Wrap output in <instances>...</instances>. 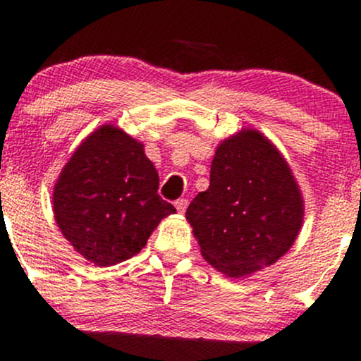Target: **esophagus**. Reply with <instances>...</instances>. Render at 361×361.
Segmentation results:
<instances>
[{"label":"esophagus","mask_w":361,"mask_h":361,"mask_svg":"<svg viewBox=\"0 0 361 361\" xmlns=\"http://www.w3.org/2000/svg\"><path fill=\"white\" fill-rule=\"evenodd\" d=\"M176 208H177V212L179 213H184L185 212V208H188V200H185V197H179V200L176 201Z\"/></svg>","instance_id":"1"}]
</instances>
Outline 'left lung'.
Wrapping results in <instances>:
<instances>
[{
  "label": "left lung",
  "mask_w": 361,
  "mask_h": 361,
  "mask_svg": "<svg viewBox=\"0 0 361 361\" xmlns=\"http://www.w3.org/2000/svg\"><path fill=\"white\" fill-rule=\"evenodd\" d=\"M185 219L204 259L243 277L288 253L303 222V200L272 142L244 129L219 146L210 188L191 201Z\"/></svg>",
  "instance_id": "left-lung-1"
}]
</instances>
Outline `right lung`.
<instances>
[{"instance_id":"1","label":"right lung","mask_w":361,"mask_h":361,"mask_svg":"<svg viewBox=\"0 0 361 361\" xmlns=\"http://www.w3.org/2000/svg\"><path fill=\"white\" fill-rule=\"evenodd\" d=\"M158 173L141 142L103 126L61 170L53 212L84 258L108 267L137 255L173 204L158 195Z\"/></svg>"}]
</instances>
